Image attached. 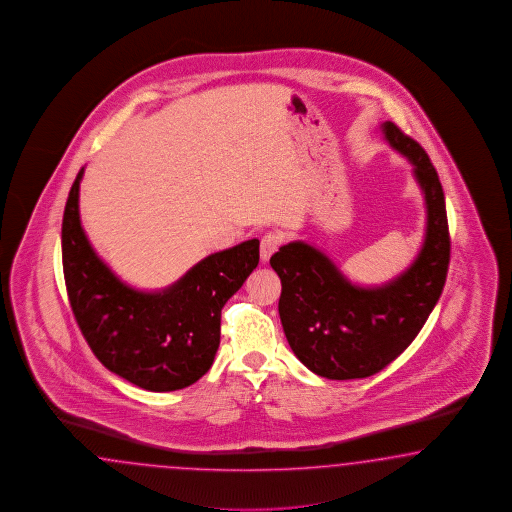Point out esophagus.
<instances>
[{
	"instance_id": "1",
	"label": "esophagus",
	"mask_w": 512,
	"mask_h": 512,
	"mask_svg": "<svg viewBox=\"0 0 512 512\" xmlns=\"http://www.w3.org/2000/svg\"><path fill=\"white\" fill-rule=\"evenodd\" d=\"M280 245H282V236L278 232H265L262 236V241H260L262 262H269V258L275 254Z\"/></svg>"
}]
</instances>
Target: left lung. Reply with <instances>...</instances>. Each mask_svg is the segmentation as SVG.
<instances>
[{
  "label": "left lung",
  "instance_id": "8db88e82",
  "mask_svg": "<svg viewBox=\"0 0 512 512\" xmlns=\"http://www.w3.org/2000/svg\"><path fill=\"white\" fill-rule=\"evenodd\" d=\"M380 128L390 146L414 165L427 206L425 241L407 271L384 286L362 288L304 241H291L271 256L282 282L278 314L289 347L304 366L327 379H366L394 362L418 336L446 284L451 241L436 169L394 122Z\"/></svg>",
  "mask_w": 512,
  "mask_h": 512
}]
</instances>
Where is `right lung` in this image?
Masks as SVG:
<instances>
[{
    "label": "right lung",
    "mask_w": 512,
    "mask_h": 512,
    "mask_svg": "<svg viewBox=\"0 0 512 512\" xmlns=\"http://www.w3.org/2000/svg\"><path fill=\"white\" fill-rule=\"evenodd\" d=\"M81 169L61 230L68 301L83 338L111 373L148 392H174L208 373L221 310L260 262V241L215 252L163 291H139L105 265L79 219Z\"/></svg>",
    "instance_id": "add662e5"
}]
</instances>
